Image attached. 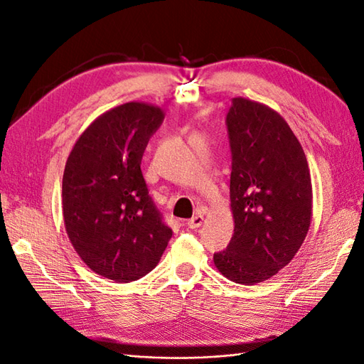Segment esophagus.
Here are the masks:
<instances>
[{
	"label": "esophagus",
	"mask_w": 364,
	"mask_h": 364,
	"mask_svg": "<svg viewBox=\"0 0 364 364\" xmlns=\"http://www.w3.org/2000/svg\"><path fill=\"white\" fill-rule=\"evenodd\" d=\"M204 223V215H200V213H198L196 216H193L191 220H188V228L190 229H198V228H200V224Z\"/></svg>",
	"instance_id": "1"
}]
</instances>
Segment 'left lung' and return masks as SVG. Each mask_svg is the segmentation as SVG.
Instances as JSON below:
<instances>
[{
  "label": "left lung",
  "instance_id": "obj_1",
  "mask_svg": "<svg viewBox=\"0 0 364 364\" xmlns=\"http://www.w3.org/2000/svg\"><path fill=\"white\" fill-rule=\"evenodd\" d=\"M225 126L235 229L213 262L232 282L255 285L276 276L304 243L311 220L310 169L287 121L264 104L233 98Z\"/></svg>",
  "mask_w": 364,
  "mask_h": 364
}]
</instances>
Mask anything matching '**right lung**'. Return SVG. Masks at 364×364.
Listing matches in <instances>:
<instances>
[{
	"mask_svg": "<svg viewBox=\"0 0 364 364\" xmlns=\"http://www.w3.org/2000/svg\"><path fill=\"white\" fill-rule=\"evenodd\" d=\"M161 109L126 102L96 118L73 146L62 210L73 247L100 276L127 284L157 266L173 235L141 173Z\"/></svg>",
	"mask_w": 364,
	"mask_h": 364,
	"instance_id": "1",
	"label": "right lung"
}]
</instances>
